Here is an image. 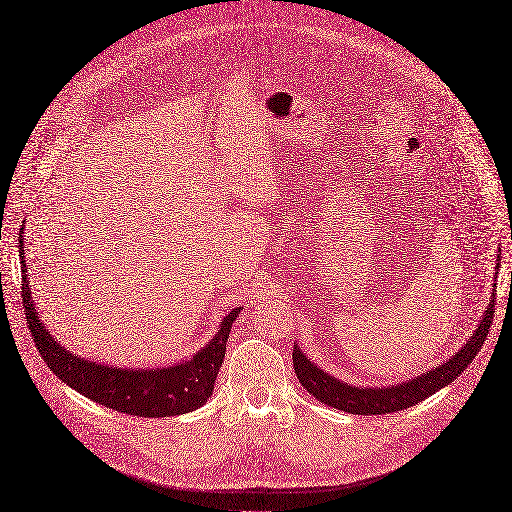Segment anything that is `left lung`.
<instances>
[{
    "instance_id": "left-lung-1",
    "label": "left lung",
    "mask_w": 512,
    "mask_h": 512,
    "mask_svg": "<svg viewBox=\"0 0 512 512\" xmlns=\"http://www.w3.org/2000/svg\"><path fill=\"white\" fill-rule=\"evenodd\" d=\"M500 260V256H498ZM500 264V262H498ZM494 302L496 298L490 300L488 310L483 314V321L479 323L477 331L471 335L465 348H460L448 362L440 364L429 373H423L417 379H410L400 385L392 387H354L348 383H342L339 379L331 377L329 373L321 371L300 352V348H294V371L300 379V383L308 389V394H312L316 400H321L327 406H333L337 410L352 412V415H385V412H398L408 406H415L435 394L437 389L446 387L452 383L462 371H465L471 360L477 356L481 350L485 337H488V331L494 321Z\"/></svg>"
}]
</instances>
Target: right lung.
Masks as SVG:
<instances>
[{"mask_svg": "<svg viewBox=\"0 0 512 512\" xmlns=\"http://www.w3.org/2000/svg\"><path fill=\"white\" fill-rule=\"evenodd\" d=\"M18 248L22 271V308L24 314H27L31 337L41 358L47 362V367L66 385L75 387L79 394L87 396L97 404L133 417L185 415V412L196 410L212 396L214 379L227 352L229 331L239 312L237 308L225 316L223 325L212 342H208L206 348H202L191 360H185L168 369L152 371L104 367V364H95L91 360L79 358L77 354H70L45 331L31 300L22 241Z\"/></svg>", "mask_w": 512, "mask_h": 512, "instance_id": "right-lung-1", "label": "right lung"}]
</instances>
